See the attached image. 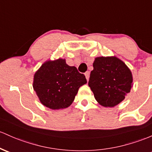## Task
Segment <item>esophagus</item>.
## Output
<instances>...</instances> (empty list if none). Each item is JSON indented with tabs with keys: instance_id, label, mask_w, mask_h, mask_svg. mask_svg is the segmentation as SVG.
Wrapping results in <instances>:
<instances>
[{
	"instance_id": "obj_1",
	"label": "esophagus",
	"mask_w": 152,
	"mask_h": 152,
	"mask_svg": "<svg viewBox=\"0 0 152 152\" xmlns=\"http://www.w3.org/2000/svg\"><path fill=\"white\" fill-rule=\"evenodd\" d=\"M89 75H90L89 71H86V72L85 73V76H86V79L87 81H89Z\"/></svg>"
}]
</instances>
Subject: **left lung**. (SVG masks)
Listing matches in <instances>:
<instances>
[{
    "label": "left lung",
    "instance_id": "1",
    "mask_svg": "<svg viewBox=\"0 0 152 152\" xmlns=\"http://www.w3.org/2000/svg\"><path fill=\"white\" fill-rule=\"evenodd\" d=\"M89 86L96 100L104 107H113L121 102L133 86L131 71L116 57H98L93 63Z\"/></svg>",
    "mask_w": 152,
    "mask_h": 152
}]
</instances>
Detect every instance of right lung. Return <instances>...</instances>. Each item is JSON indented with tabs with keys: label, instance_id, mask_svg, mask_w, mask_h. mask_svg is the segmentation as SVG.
Returning a JSON list of instances; mask_svg holds the SVG:
<instances>
[{
	"label": "right lung",
	"instance_id": "obj_1",
	"mask_svg": "<svg viewBox=\"0 0 152 152\" xmlns=\"http://www.w3.org/2000/svg\"><path fill=\"white\" fill-rule=\"evenodd\" d=\"M86 82L85 76L77 68L59 58L42 65L34 73L33 88L43 105L59 110L71 105L80 86Z\"/></svg>",
	"mask_w": 152,
	"mask_h": 152
}]
</instances>
